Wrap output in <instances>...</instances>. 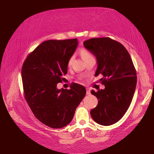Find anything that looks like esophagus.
<instances>
[{
    "label": "esophagus",
    "instance_id": "obj_1",
    "mask_svg": "<svg viewBox=\"0 0 154 154\" xmlns=\"http://www.w3.org/2000/svg\"><path fill=\"white\" fill-rule=\"evenodd\" d=\"M86 91H87V94H91V90L89 89V88H87L86 89Z\"/></svg>",
    "mask_w": 154,
    "mask_h": 154
}]
</instances>
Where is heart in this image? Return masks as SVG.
I'll use <instances>...</instances> for the list:
<instances>
[{
	"mask_svg": "<svg viewBox=\"0 0 154 154\" xmlns=\"http://www.w3.org/2000/svg\"><path fill=\"white\" fill-rule=\"evenodd\" d=\"M80 54H81L82 57L83 58V60H85V59H86V58H87L88 57H92V55L91 54V53L88 52V51L85 49H82L80 50ZM72 60H73V57H71L68 60V66H70V65L72 63Z\"/></svg>",
	"mask_w": 154,
	"mask_h": 154,
	"instance_id": "b5f03b06",
	"label": "heart"
}]
</instances>
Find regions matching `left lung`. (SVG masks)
<instances>
[{
  "instance_id": "8db88e82",
  "label": "left lung",
  "mask_w": 154,
  "mask_h": 154,
  "mask_svg": "<svg viewBox=\"0 0 154 154\" xmlns=\"http://www.w3.org/2000/svg\"><path fill=\"white\" fill-rule=\"evenodd\" d=\"M83 45L96 57L95 76H103L101 81L105 87L97 92L91 91L98 100L91 111V117L100 125H113L127 111L136 90L137 76L132 60L122 44L109 37L91 38Z\"/></svg>"
}]
</instances>
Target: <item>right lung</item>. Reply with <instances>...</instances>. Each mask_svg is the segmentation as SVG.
<instances>
[{
	"instance_id": "obj_1",
	"label": "right lung",
	"mask_w": 154,
	"mask_h": 154,
	"mask_svg": "<svg viewBox=\"0 0 154 154\" xmlns=\"http://www.w3.org/2000/svg\"><path fill=\"white\" fill-rule=\"evenodd\" d=\"M78 44L77 38L45 41L23 63L26 100L35 117L51 128H60L71 122L86 94L85 87L77 83L69 90L57 87L67 73L68 60Z\"/></svg>"
}]
</instances>
